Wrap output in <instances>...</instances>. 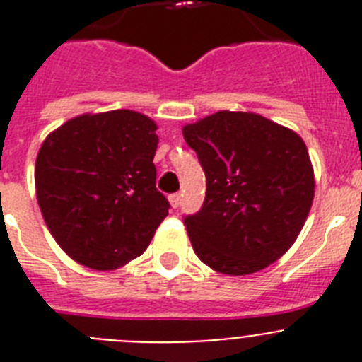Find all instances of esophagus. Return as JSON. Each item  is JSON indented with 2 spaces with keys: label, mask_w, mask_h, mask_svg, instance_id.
<instances>
[{
  "label": "esophagus",
  "mask_w": 362,
  "mask_h": 362,
  "mask_svg": "<svg viewBox=\"0 0 362 362\" xmlns=\"http://www.w3.org/2000/svg\"><path fill=\"white\" fill-rule=\"evenodd\" d=\"M170 204H172V209H177L179 204H181V199H183V194H172L170 197Z\"/></svg>",
  "instance_id": "34e87169"
}]
</instances>
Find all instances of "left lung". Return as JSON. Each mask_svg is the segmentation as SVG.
Instances as JSON below:
<instances>
[{
	"label": "left lung",
	"instance_id": "8db88e82",
	"mask_svg": "<svg viewBox=\"0 0 362 362\" xmlns=\"http://www.w3.org/2000/svg\"><path fill=\"white\" fill-rule=\"evenodd\" d=\"M206 175L199 212L185 216L197 257L212 270L246 276L288 250L313 201L305 141L250 112H217L183 129Z\"/></svg>",
	"mask_w": 362,
	"mask_h": 362
}]
</instances>
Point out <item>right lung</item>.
I'll use <instances>...</instances> for the list:
<instances>
[{
	"mask_svg": "<svg viewBox=\"0 0 362 362\" xmlns=\"http://www.w3.org/2000/svg\"><path fill=\"white\" fill-rule=\"evenodd\" d=\"M156 123L132 110L66 121L41 145L36 192L63 250L116 270L146 250L170 203L156 188Z\"/></svg>",
	"mask_w": 362,
	"mask_h": 362,
	"instance_id": "right-lung-1",
	"label": "right lung"
}]
</instances>
